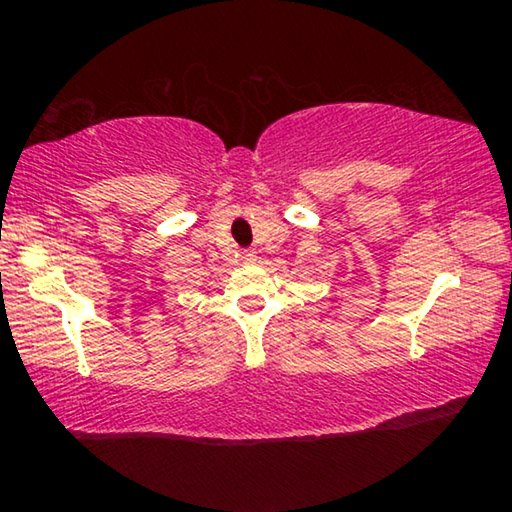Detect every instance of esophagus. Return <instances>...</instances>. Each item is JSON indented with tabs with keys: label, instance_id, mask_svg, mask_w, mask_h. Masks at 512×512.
Here are the masks:
<instances>
[{
	"label": "esophagus",
	"instance_id": "34e87169",
	"mask_svg": "<svg viewBox=\"0 0 512 512\" xmlns=\"http://www.w3.org/2000/svg\"><path fill=\"white\" fill-rule=\"evenodd\" d=\"M241 262H244V264H255L257 262L255 250H244V253H241Z\"/></svg>",
	"mask_w": 512,
	"mask_h": 512
}]
</instances>
